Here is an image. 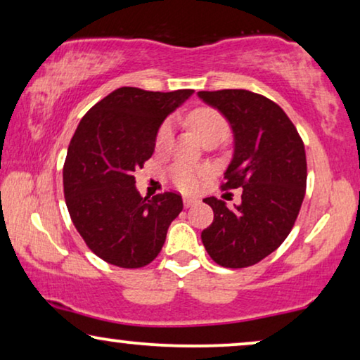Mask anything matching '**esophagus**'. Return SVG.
Wrapping results in <instances>:
<instances>
[{
  "mask_svg": "<svg viewBox=\"0 0 360 360\" xmlns=\"http://www.w3.org/2000/svg\"><path fill=\"white\" fill-rule=\"evenodd\" d=\"M184 205H185V208H190V206L196 205V200H195V198H190V196H185V198H184Z\"/></svg>",
  "mask_w": 360,
  "mask_h": 360,
  "instance_id": "34e87169",
  "label": "esophagus"
}]
</instances>
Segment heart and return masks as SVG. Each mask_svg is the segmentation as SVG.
I'll use <instances>...</instances> for the list:
<instances>
[{
  "label": "heart",
  "instance_id": "b5f03b06",
  "mask_svg": "<svg viewBox=\"0 0 360 360\" xmlns=\"http://www.w3.org/2000/svg\"><path fill=\"white\" fill-rule=\"evenodd\" d=\"M186 122H188V126L200 137V141L203 144H208V142H221L229 132L228 120L218 110H214L211 106H198L195 110H191L186 115ZM170 137V122L165 121L164 124H160L159 131L155 134V149L159 152L165 150L169 147ZM167 176H169L172 185L176 186V188L185 191V193H191V191H196L200 188L201 181L206 176V170L203 167L179 162V164L170 167L169 172H167Z\"/></svg>",
  "mask_w": 360,
  "mask_h": 360
}]
</instances>
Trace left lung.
<instances>
[{"instance_id": "8db88e82", "label": "left lung", "mask_w": 360, "mask_h": 360, "mask_svg": "<svg viewBox=\"0 0 360 360\" xmlns=\"http://www.w3.org/2000/svg\"><path fill=\"white\" fill-rule=\"evenodd\" d=\"M229 121L233 160L223 190L240 188V205L205 198L214 219L201 233L218 265L244 269L272 254L287 239L307 190V154L297 127L277 103L248 90L198 91Z\"/></svg>"}]
</instances>
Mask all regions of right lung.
I'll use <instances>...</instances> for the list:
<instances>
[{"instance_id":"1","label":"right lung","mask_w":360,"mask_h":360,"mask_svg":"<svg viewBox=\"0 0 360 360\" xmlns=\"http://www.w3.org/2000/svg\"><path fill=\"white\" fill-rule=\"evenodd\" d=\"M191 93L122 86L82 117L63 164V195L77 231L105 262L122 269L150 264L184 210L175 191L142 198L134 172L154 154L162 121Z\"/></svg>"}]
</instances>
